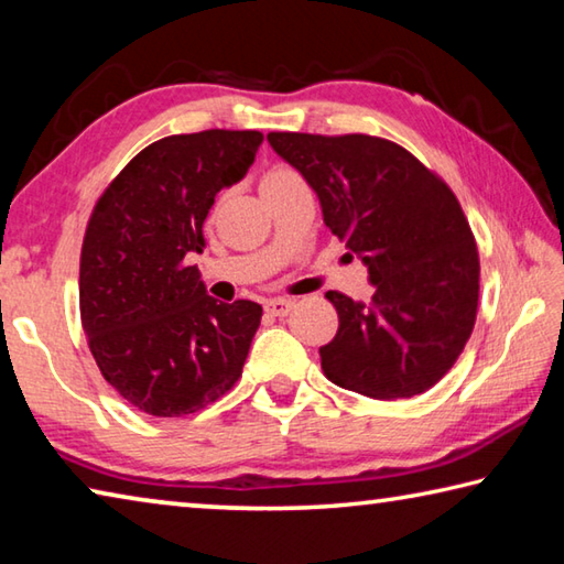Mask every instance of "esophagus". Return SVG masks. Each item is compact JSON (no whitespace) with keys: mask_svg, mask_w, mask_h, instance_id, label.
Instances as JSON below:
<instances>
[{"mask_svg":"<svg viewBox=\"0 0 564 564\" xmlns=\"http://www.w3.org/2000/svg\"><path fill=\"white\" fill-rule=\"evenodd\" d=\"M265 313H271V316H289L291 308H293V301L289 299H269L265 301Z\"/></svg>","mask_w":564,"mask_h":564,"instance_id":"obj_1","label":"esophagus"}]
</instances>
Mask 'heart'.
<instances>
[{
	"instance_id": "b5f03b06",
	"label": "heart",
	"mask_w": 564,
	"mask_h": 564,
	"mask_svg": "<svg viewBox=\"0 0 564 564\" xmlns=\"http://www.w3.org/2000/svg\"><path fill=\"white\" fill-rule=\"evenodd\" d=\"M295 171H291V169H283V166H279V169H273V171H269V174H265V178H281V176H293Z\"/></svg>"
}]
</instances>
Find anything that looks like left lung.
Instances as JSON below:
<instances>
[{
  "label": "left lung",
  "instance_id": "8db88e82",
  "mask_svg": "<svg viewBox=\"0 0 564 564\" xmlns=\"http://www.w3.org/2000/svg\"><path fill=\"white\" fill-rule=\"evenodd\" d=\"M269 144L318 194L323 221L366 263L373 299H326L338 333L321 348L330 383L398 400L433 388L470 338L480 259L451 186L388 139L271 131Z\"/></svg>",
  "mask_w": 564,
  "mask_h": 564
}]
</instances>
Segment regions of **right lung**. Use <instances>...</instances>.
I'll return each instance as SVG.
<instances>
[{
  "instance_id": "obj_1",
  "label": "right lung",
  "mask_w": 564,
  "mask_h": 564,
  "mask_svg": "<svg viewBox=\"0 0 564 564\" xmlns=\"http://www.w3.org/2000/svg\"><path fill=\"white\" fill-rule=\"evenodd\" d=\"M261 131L208 129L139 151L94 206L82 246L79 308L101 376L133 408L181 417L241 378L263 308L218 303L188 253L221 188L253 164Z\"/></svg>"
}]
</instances>
